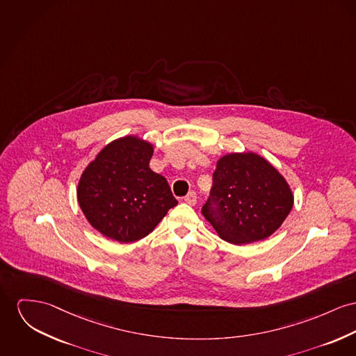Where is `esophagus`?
I'll return each instance as SVG.
<instances>
[{
  "label": "esophagus",
  "instance_id": "34e87169",
  "mask_svg": "<svg viewBox=\"0 0 356 356\" xmlns=\"http://www.w3.org/2000/svg\"><path fill=\"white\" fill-rule=\"evenodd\" d=\"M184 200H185L186 204H189L191 207L197 204V194H195V191H190L189 194Z\"/></svg>",
  "mask_w": 356,
  "mask_h": 356
}]
</instances>
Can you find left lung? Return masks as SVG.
Wrapping results in <instances>:
<instances>
[{
	"instance_id": "1",
	"label": "left lung",
	"mask_w": 356,
	"mask_h": 356,
	"mask_svg": "<svg viewBox=\"0 0 356 356\" xmlns=\"http://www.w3.org/2000/svg\"><path fill=\"white\" fill-rule=\"evenodd\" d=\"M293 208L284 177L258 154H229L218 159L213 186L201 212L218 236L245 244L273 235Z\"/></svg>"
}]
</instances>
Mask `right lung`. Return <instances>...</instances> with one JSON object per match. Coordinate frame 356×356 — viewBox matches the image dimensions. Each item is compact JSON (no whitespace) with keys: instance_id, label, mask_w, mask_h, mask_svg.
<instances>
[{"instance_id":"obj_1","label":"right lung","mask_w":356,"mask_h":356,"mask_svg":"<svg viewBox=\"0 0 356 356\" xmlns=\"http://www.w3.org/2000/svg\"><path fill=\"white\" fill-rule=\"evenodd\" d=\"M152 152V144L125 136L102 148L83 171L78 202L104 236L136 241L152 232L178 204L166 178L149 168Z\"/></svg>"}]
</instances>
